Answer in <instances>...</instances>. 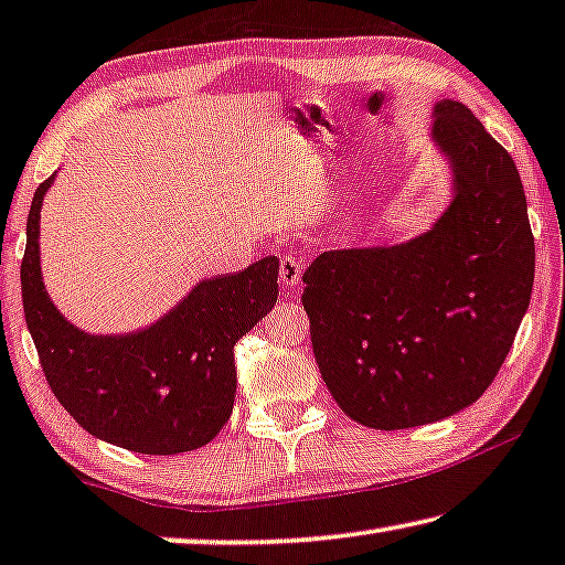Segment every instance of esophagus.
I'll return each mask as SVG.
<instances>
[{"label": "esophagus", "mask_w": 565, "mask_h": 565, "mask_svg": "<svg viewBox=\"0 0 565 565\" xmlns=\"http://www.w3.org/2000/svg\"><path fill=\"white\" fill-rule=\"evenodd\" d=\"M302 275V259L295 255H285L280 259V282L285 288H298Z\"/></svg>", "instance_id": "1"}]
</instances>
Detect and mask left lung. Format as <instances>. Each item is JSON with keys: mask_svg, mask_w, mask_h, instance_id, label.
Listing matches in <instances>:
<instances>
[{"mask_svg": "<svg viewBox=\"0 0 565 565\" xmlns=\"http://www.w3.org/2000/svg\"><path fill=\"white\" fill-rule=\"evenodd\" d=\"M445 210L396 245L323 249L302 273L312 353L371 429L447 419L484 394L531 302L535 245L518 167L459 100L431 106Z\"/></svg>", "mask_w": 565, "mask_h": 565, "instance_id": "obj_1", "label": "left lung"}]
</instances>
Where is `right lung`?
<instances>
[{"instance_id": "add662e5", "label": "right lung", "mask_w": 565, "mask_h": 565, "mask_svg": "<svg viewBox=\"0 0 565 565\" xmlns=\"http://www.w3.org/2000/svg\"><path fill=\"white\" fill-rule=\"evenodd\" d=\"M57 173L38 186L28 216L22 306L57 402L93 437L141 455L192 452L230 419L234 343L277 302V257L199 280L159 320L128 333H90L52 302L40 259V212Z\"/></svg>"}]
</instances>
